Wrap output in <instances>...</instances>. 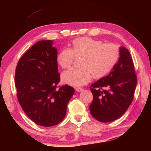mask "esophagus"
<instances>
[{
	"instance_id": "esophagus-1",
	"label": "esophagus",
	"mask_w": 151,
	"mask_h": 151,
	"mask_svg": "<svg viewBox=\"0 0 151 151\" xmlns=\"http://www.w3.org/2000/svg\"><path fill=\"white\" fill-rule=\"evenodd\" d=\"M75 90H76V91L80 92V91H82L83 90V88H80V87H77V88H75Z\"/></svg>"
}]
</instances>
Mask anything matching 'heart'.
<instances>
[{
	"mask_svg": "<svg viewBox=\"0 0 151 151\" xmlns=\"http://www.w3.org/2000/svg\"><path fill=\"white\" fill-rule=\"evenodd\" d=\"M80 56L82 67L62 73V81L65 84L78 87L88 84L93 76L97 79L104 77L118 62L120 49L114 43H102L88 37H78L72 41L70 49L63 48L60 51L57 62L62 68H69L75 56Z\"/></svg>",
	"mask_w": 151,
	"mask_h": 151,
	"instance_id": "obj_1",
	"label": "heart"
}]
</instances>
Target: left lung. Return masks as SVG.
I'll return each instance as SVG.
<instances>
[{
	"instance_id": "left-lung-1",
	"label": "left lung",
	"mask_w": 151,
	"mask_h": 151,
	"mask_svg": "<svg viewBox=\"0 0 151 151\" xmlns=\"http://www.w3.org/2000/svg\"><path fill=\"white\" fill-rule=\"evenodd\" d=\"M118 62L109 75L91 84L93 96L89 105L95 119L107 123L117 119L129 108L134 99L137 77L129 50L121 47Z\"/></svg>"
}]
</instances>
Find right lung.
Listing matches in <instances>:
<instances>
[{
	"label": "right lung",
	"instance_id": "obj_1",
	"mask_svg": "<svg viewBox=\"0 0 151 151\" xmlns=\"http://www.w3.org/2000/svg\"><path fill=\"white\" fill-rule=\"evenodd\" d=\"M52 40L38 41L19 60L15 85L18 101L35 123L52 127L65 117L67 106L75 89L65 85L56 89L60 80Z\"/></svg>",
	"mask_w": 151,
	"mask_h": 151
}]
</instances>
